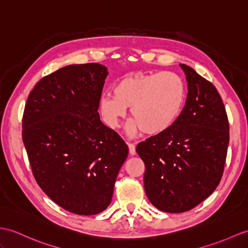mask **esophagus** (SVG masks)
I'll list each match as a JSON object with an SVG mask.
<instances>
[{
	"label": "esophagus",
	"mask_w": 248,
	"mask_h": 248,
	"mask_svg": "<svg viewBox=\"0 0 248 248\" xmlns=\"http://www.w3.org/2000/svg\"><path fill=\"white\" fill-rule=\"evenodd\" d=\"M127 145H128V148H129V155H136V146H135V144L128 143Z\"/></svg>",
	"instance_id": "34e87169"
}]
</instances>
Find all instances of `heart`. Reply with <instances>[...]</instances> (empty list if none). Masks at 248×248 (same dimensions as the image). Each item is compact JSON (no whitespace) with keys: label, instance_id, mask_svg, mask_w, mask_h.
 <instances>
[{"label":"heart","instance_id":"heart-1","mask_svg":"<svg viewBox=\"0 0 248 248\" xmlns=\"http://www.w3.org/2000/svg\"><path fill=\"white\" fill-rule=\"evenodd\" d=\"M113 95L100 99V112L105 123L117 128L130 108L134 121L131 132L144 130L156 136L170 129L183 110L186 87L182 78L172 72L124 77L114 85Z\"/></svg>","mask_w":248,"mask_h":248}]
</instances>
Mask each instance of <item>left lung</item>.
<instances>
[{
    "label": "left lung",
    "mask_w": 248,
    "mask_h": 248,
    "mask_svg": "<svg viewBox=\"0 0 248 248\" xmlns=\"http://www.w3.org/2000/svg\"><path fill=\"white\" fill-rule=\"evenodd\" d=\"M186 103L171 127L137 145L145 164L144 188L165 213L190 210L219 185L229 142V124L218 90L185 64Z\"/></svg>",
    "instance_id": "left-lung-1"
}]
</instances>
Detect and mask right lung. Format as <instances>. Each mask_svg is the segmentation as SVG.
I'll return each mask as SVG.
<instances>
[{
	"label": "right lung",
	"instance_id": "right-lung-1",
	"mask_svg": "<svg viewBox=\"0 0 248 248\" xmlns=\"http://www.w3.org/2000/svg\"><path fill=\"white\" fill-rule=\"evenodd\" d=\"M104 65H68L29 93L22 138L35 181L59 206L81 216L105 210L128 147L98 112Z\"/></svg>",
	"mask_w": 248,
	"mask_h": 248
}]
</instances>
